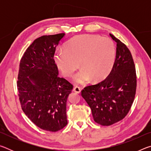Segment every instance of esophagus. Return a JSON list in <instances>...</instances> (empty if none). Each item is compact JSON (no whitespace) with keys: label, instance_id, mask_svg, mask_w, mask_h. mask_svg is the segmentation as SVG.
Returning a JSON list of instances; mask_svg holds the SVG:
<instances>
[{"label":"esophagus","instance_id":"1","mask_svg":"<svg viewBox=\"0 0 151 151\" xmlns=\"http://www.w3.org/2000/svg\"><path fill=\"white\" fill-rule=\"evenodd\" d=\"M73 91L75 92V93H78V94H79V93H81V88H80L78 87V86H75V87L73 88Z\"/></svg>","mask_w":151,"mask_h":151}]
</instances>
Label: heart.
<instances>
[{"mask_svg": "<svg viewBox=\"0 0 151 151\" xmlns=\"http://www.w3.org/2000/svg\"><path fill=\"white\" fill-rule=\"evenodd\" d=\"M65 49L55 53V62L67 77L73 75L79 63L82 68L73 77L76 84H85L91 78L94 82L103 81L111 73L115 61V45L108 37L78 35L66 42Z\"/></svg>", "mask_w": 151, "mask_h": 151, "instance_id": "1", "label": "heart"}]
</instances>
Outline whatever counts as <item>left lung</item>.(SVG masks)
I'll list each match as a JSON object with an SVG mask.
<instances>
[{"label":"left lung","instance_id":"8db88e82","mask_svg":"<svg viewBox=\"0 0 151 151\" xmlns=\"http://www.w3.org/2000/svg\"><path fill=\"white\" fill-rule=\"evenodd\" d=\"M110 36L116 42V58L111 73L103 81L81 91L94 121L103 126L113 124L126 116L137 88L136 70L131 52L114 35Z\"/></svg>","mask_w":151,"mask_h":151}]
</instances>
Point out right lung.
Instances as JSON below:
<instances>
[{
    "label": "right lung",
    "instance_id": "obj_1",
    "mask_svg": "<svg viewBox=\"0 0 151 151\" xmlns=\"http://www.w3.org/2000/svg\"><path fill=\"white\" fill-rule=\"evenodd\" d=\"M65 33L35 40L20 60L17 88L24 114L38 127L57 132L67 124L66 101L73 90L58 76L54 60L56 47Z\"/></svg>",
    "mask_w": 151,
    "mask_h": 151
}]
</instances>
